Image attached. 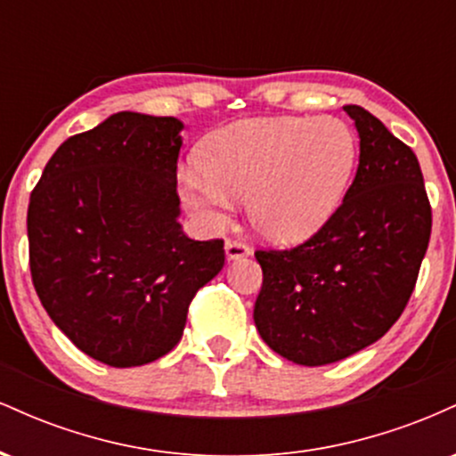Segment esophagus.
<instances>
[{
	"label": "esophagus",
	"mask_w": 456,
	"mask_h": 456,
	"mask_svg": "<svg viewBox=\"0 0 456 456\" xmlns=\"http://www.w3.org/2000/svg\"><path fill=\"white\" fill-rule=\"evenodd\" d=\"M224 253H227V259H244L250 255V248L244 242H238V240H227L224 242Z\"/></svg>",
	"instance_id": "34e87169"
}]
</instances>
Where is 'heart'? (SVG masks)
I'll return each instance as SVG.
<instances>
[{
  "label": "heart",
  "instance_id": "1",
  "mask_svg": "<svg viewBox=\"0 0 456 456\" xmlns=\"http://www.w3.org/2000/svg\"><path fill=\"white\" fill-rule=\"evenodd\" d=\"M358 141L337 118H264L214 133L203 171H182L188 206L223 223L232 197L248 203V221L274 244H302L330 223L352 182Z\"/></svg>",
  "mask_w": 456,
  "mask_h": 456
}]
</instances>
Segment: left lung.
Instances as JSON below:
<instances>
[{
    "label": "left lung",
    "mask_w": 456,
    "mask_h": 456,
    "mask_svg": "<svg viewBox=\"0 0 456 456\" xmlns=\"http://www.w3.org/2000/svg\"><path fill=\"white\" fill-rule=\"evenodd\" d=\"M360 162L337 214L289 250H257L255 326L270 349L322 366L379 341L407 306L431 238L416 154L375 115L345 104Z\"/></svg>",
    "instance_id": "8db88e82"
}]
</instances>
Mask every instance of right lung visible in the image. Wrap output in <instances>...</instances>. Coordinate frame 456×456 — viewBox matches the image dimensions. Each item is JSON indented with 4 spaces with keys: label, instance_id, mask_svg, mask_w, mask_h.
<instances>
[{
    "label": "right lung",
    "instance_id": "1",
    "mask_svg": "<svg viewBox=\"0 0 456 456\" xmlns=\"http://www.w3.org/2000/svg\"><path fill=\"white\" fill-rule=\"evenodd\" d=\"M182 128L115 113L66 139L29 197L36 294L83 354L115 369L169 354L192 297L224 265L223 240H191L177 223Z\"/></svg>",
    "mask_w": 456,
    "mask_h": 456
}]
</instances>
